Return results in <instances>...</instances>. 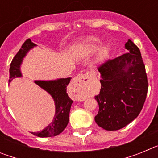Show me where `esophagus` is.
Instances as JSON below:
<instances>
[{
  "instance_id": "1",
  "label": "esophagus",
  "mask_w": 158,
  "mask_h": 158,
  "mask_svg": "<svg viewBox=\"0 0 158 158\" xmlns=\"http://www.w3.org/2000/svg\"><path fill=\"white\" fill-rule=\"evenodd\" d=\"M92 79V73L91 72H86L85 73H81L78 74L77 76L75 77L73 80V84L77 87L83 88L90 82Z\"/></svg>"
}]
</instances>
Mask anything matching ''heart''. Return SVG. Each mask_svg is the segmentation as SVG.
Segmentation results:
<instances>
[{
	"label": "heart",
	"mask_w": 158,
	"mask_h": 158,
	"mask_svg": "<svg viewBox=\"0 0 158 158\" xmlns=\"http://www.w3.org/2000/svg\"><path fill=\"white\" fill-rule=\"evenodd\" d=\"M100 39L96 37H89L86 40V43H87V46L89 47L92 49H94L97 47L99 43H100ZM109 47L107 45L102 46L101 48L100 49L98 53V59L102 60L105 58L109 54Z\"/></svg>",
	"instance_id": "heart-1"
}]
</instances>
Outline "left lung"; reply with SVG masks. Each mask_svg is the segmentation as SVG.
<instances>
[{"label":"left lung","instance_id":"1","mask_svg":"<svg viewBox=\"0 0 158 158\" xmlns=\"http://www.w3.org/2000/svg\"><path fill=\"white\" fill-rule=\"evenodd\" d=\"M127 52L98 68L101 89L95 96L99 104L95 121L106 131H117L139 115L148 90L146 68L139 47L131 40Z\"/></svg>","mask_w":158,"mask_h":158}]
</instances>
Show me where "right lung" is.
Here are the masks:
<instances>
[{
    "label": "right lung",
    "instance_id": "obj_1",
    "mask_svg": "<svg viewBox=\"0 0 158 158\" xmlns=\"http://www.w3.org/2000/svg\"><path fill=\"white\" fill-rule=\"evenodd\" d=\"M36 44L32 43L30 39L23 43L21 48L12 59L9 69V81L11 82L14 78L21 77L20 65L23 59L28 51L36 47ZM71 77L59 78L57 80L51 81H35V83L41 89L45 90L51 95L54 101L55 114L52 122L43 130L38 132H31L34 135L41 138L54 137L62 133L69 123V115L73 100L66 93V87L70 82Z\"/></svg>",
    "mask_w": 158,
    "mask_h": 158
}]
</instances>
